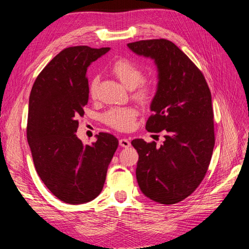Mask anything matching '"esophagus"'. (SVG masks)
Segmentation results:
<instances>
[{
    "label": "esophagus",
    "instance_id": "obj_1",
    "mask_svg": "<svg viewBox=\"0 0 249 249\" xmlns=\"http://www.w3.org/2000/svg\"><path fill=\"white\" fill-rule=\"evenodd\" d=\"M119 145L123 146V147H130L131 146V143L130 141L125 139V138H122L119 139Z\"/></svg>",
    "mask_w": 249,
    "mask_h": 249
}]
</instances>
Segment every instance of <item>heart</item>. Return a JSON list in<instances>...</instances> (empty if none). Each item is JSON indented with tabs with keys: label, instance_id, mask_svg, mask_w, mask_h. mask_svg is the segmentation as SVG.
<instances>
[{
	"label": "heart",
	"instance_id": "heart-1",
	"mask_svg": "<svg viewBox=\"0 0 249 249\" xmlns=\"http://www.w3.org/2000/svg\"><path fill=\"white\" fill-rule=\"evenodd\" d=\"M111 71L113 74L120 81L122 84L127 89H135L143 79V73L139 67L127 59H118L112 64ZM99 78L94 77L90 82L89 92L90 95L94 96L96 92ZM152 89L148 85L140 86L137 96L138 99L147 100ZM137 117V111L133 108H112L105 113L103 119L110 126L119 131H129L135 124V119Z\"/></svg>",
	"mask_w": 249,
	"mask_h": 249
}]
</instances>
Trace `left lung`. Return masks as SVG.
I'll use <instances>...</instances> for the list:
<instances>
[{
    "instance_id": "left-lung-1",
    "label": "left lung",
    "mask_w": 249,
    "mask_h": 249,
    "mask_svg": "<svg viewBox=\"0 0 249 249\" xmlns=\"http://www.w3.org/2000/svg\"><path fill=\"white\" fill-rule=\"evenodd\" d=\"M127 48L157 67L154 114L145 129L166 133L160 146L132 141L139 155L137 182L149 199L173 205L193 193L208 170L215 144L212 96L201 71L173 42L140 40Z\"/></svg>"
}]
</instances>
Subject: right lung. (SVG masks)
I'll use <instances>...</instances> for the list:
<instances>
[{"mask_svg": "<svg viewBox=\"0 0 249 249\" xmlns=\"http://www.w3.org/2000/svg\"><path fill=\"white\" fill-rule=\"evenodd\" d=\"M110 48L61 51L34 82L29 99L27 139L39 178L66 203L91 201L103 189L118 140L108 133L84 145L76 132L89 97L88 66Z\"/></svg>", "mask_w": 249, "mask_h": 249, "instance_id": "obj_1", "label": "right lung"}]
</instances>
